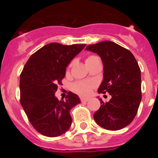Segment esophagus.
Masks as SVG:
<instances>
[{
	"instance_id": "1",
	"label": "esophagus",
	"mask_w": 158,
	"mask_h": 158,
	"mask_svg": "<svg viewBox=\"0 0 158 158\" xmlns=\"http://www.w3.org/2000/svg\"><path fill=\"white\" fill-rule=\"evenodd\" d=\"M89 100V99L88 98H81V101L82 102V103H84V102H88Z\"/></svg>"
}]
</instances>
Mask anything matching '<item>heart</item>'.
Returning <instances> with one entry per match:
<instances>
[{
    "label": "heart",
    "mask_w": 158,
    "mask_h": 158,
    "mask_svg": "<svg viewBox=\"0 0 158 158\" xmlns=\"http://www.w3.org/2000/svg\"><path fill=\"white\" fill-rule=\"evenodd\" d=\"M97 60L99 59L96 56L89 55L85 58V65H87V67H89V65H92L93 62L97 61ZM71 65H72V64L69 65V68H70ZM73 90L77 94L81 95L82 96H86L91 93L92 89L94 88V84L91 81H78L73 85Z\"/></svg>",
    "instance_id": "heart-1"
}]
</instances>
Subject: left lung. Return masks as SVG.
Instances as JSON below:
<instances>
[{"mask_svg": "<svg viewBox=\"0 0 158 158\" xmlns=\"http://www.w3.org/2000/svg\"><path fill=\"white\" fill-rule=\"evenodd\" d=\"M85 50L98 54L104 65V79L98 93L111 96L107 103L99 99L101 105L93 118L104 129H122L133 121L142 100L139 64L131 51L114 42H100Z\"/></svg>", "mask_w": 158, "mask_h": 158, "instance_id": "left-lung-1", "label": "left lung"}]
</instances>
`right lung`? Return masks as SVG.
Masks as SVG:
<instances>
[{"instance_id": "right-lung-1", "label": "right lung", "mask_w": 158, "mask_h": 158, "mask_svg": "<svg viewBox=\"0 0 158 158\" xmlns=\"http://www.w3.org/2000/svg\"><path fill=\"white\" fill-rule=\"evenodd\" d=\"M85 46L49 43L32 54L23 67L19 80L20 104L33 127L43 135L58 137L70 127V110L81 103L80 98L70 92L65 101L58 100L54 93L66 67Z\"/></svg>"}]
</instances>
